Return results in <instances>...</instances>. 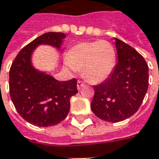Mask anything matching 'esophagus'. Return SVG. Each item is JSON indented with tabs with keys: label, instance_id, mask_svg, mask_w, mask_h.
Listing matches in <instances>:
<instances>
[{
	"label": "esophagus",
	"instance_id": "1",
	"mask_svg": "<svg viewBox=\"0 0 159 159\" xmlns=\"http://www.w3.org/2000/svg\"><path fill=\"white\" fill-rule=\"evenodd\" d=\"M84 85L85 84L83 81H81V80H78V81H77V89H78V90H81V88H83Z\"/></svg>",
	"mask_w": 159,
	"mask_h": 159
}]
</instances>
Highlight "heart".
<instances>
[{"mask_svg": "<svg viewBox=\"0 0 159 159\" xmlns=\"http://www.w3.org/2000/svg\"><path fill=\"white\" fill-rule=\"evenodd\" d=\"M66 61L72 69L82 71V75L91 84L107 80L116 64V52L111 43L104 40L82 42L69 50Z\"/></svg>", "mask_w": 159, "mask_h": 159, "instance_id": "obj_1", "label": "heart"}]
</instances>
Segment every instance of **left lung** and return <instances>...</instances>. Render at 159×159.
<instances>
[{"label": "left lung", "mask_w": 159, "mask_h": 159, "mask_svg": "<svg viewBox=\"0 0 159 159\" xmlns=\"http://www.w3.org/2000/svg\"><path fill=\"white\" fill-rule=\"evenodd\" d=\"M118 62L106 81L94 85L90 104L97 117L119 122L132 116L142 105L149 85V68L139 52L115 38Z\"/></svg>", "instance_id": "left-lung-1"}]
</instances>
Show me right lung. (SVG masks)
I'll use <instances>...</instances> for the list:
<instances>
[{
    "mask_svg": "<svg viewBox=\"0 0 159 159\" xmlns=\"http://www.w3.org/2000/svg\"><path fill=\"white\" fill-rule=\"evenodd\" d=\"M65 34L47 32L25 46L9 69V94L17 112L29 123L50 127L62 121L70 109V98L77 93L75 78L57 81L36 70L30 56L37 46L61 47Z\"/></svg>",
    "mask_w": 159,
    "mask_h": 159,
    "instance_id": "add662e5",
    "label": "right lung"
}]
</instances>
